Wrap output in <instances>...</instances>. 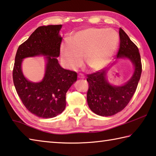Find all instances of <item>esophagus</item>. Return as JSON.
Listing matches in <instances>:
<instances>
[{
  "label": "esophagus",
  "instance_id": "obj_1",
  "mask_svg": "<svg viewBox=\"0 0 156 156\" xmlns=\"http://www.w3.org/2000/svg\"><path fill=\"white\" fill-rule=\"evenodd\" d=\"M78 78H82V79L84 78V76H83V75H82V74H79V75L78 76Z\"/></svg>",
  "mask_w": 156,
  "mask_h": 156
}]
</instances>
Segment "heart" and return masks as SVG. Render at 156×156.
<instances>
[{
  "mask_svg": "<svg viewBox=\"0 0 156 156\" xmlns=\"http://www.w3.org/2000/svg\"><path fill=\"white\" fill-rule=\"evenodd\" d=\"M71 44L60 45L62 60L68 68L80 66L83 58L91 70L103 69L112 60L118 43L119 36L112 29L89 27L78 31L70 38Z\"/></svg>",
  "mask_w": 156,
  "mask_h": 156,
  "instance_id": "heart-1",
  "label": "heart"
}]
</instances>
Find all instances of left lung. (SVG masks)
I'll return each instance as SVG.
<instances>
[{"label":"left lung","mask_w":156,"mask_h":156,"mask_svg":"<svg viewBox=\"0 0 156 156\" xmlns=\"http://www.w3.org/2000/svg\"><path fill=\"white\" fill-rule=\"evenodd\" d=\"M119 35L120 43L117 58L130 60L134 66V72L129 80L121 86L112 85L108 82L107 73L109 68L87 75V103L92 112L101 116L115 115L125 109L135 93L142 73L138 47L121 28Z\"/></svg>","instance_id":"8db88e82"}]
</instances>
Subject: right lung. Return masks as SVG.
Instances as JSON below:
<instances>
[{
	"label": "right lung",
	"instance_id": "1",
	"mask_svg": "<svg viewBox=\"0 0 156 156\" xmlns=\"http://www.w3.org/2000/svg\"><path fill=\"white\" fill-rule=\"evenodd\" d=\"M62 25L41 26L18 47L13 69V81L27 109L39 118H50L61 113L66 107V93L77 80V73L65 69L58 63ZM45 56L46 73L39 83L28 81L21 65L25 57Z\"/></svg>",
	"mask_w": 156,
	"mask_h": 156
}]
</instances>
